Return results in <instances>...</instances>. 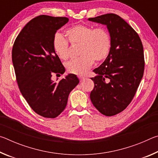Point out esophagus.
Instances as JSON below:
<instances>
[{
  "instance_id": "1",
  "label": "esophagus",
  "mask_w": 158,
  "mask_h": 158,
  "mask_svg": "<svg viewBox=\"0 0 158 158\" xmlns=\"http://www.w3.org/2000/svg\"><path fill=\"white\" fill-rule=\"evenodd\" d=\"M79 80H80V81H84V79H85V77H81V76H79Z\"/></svg>"
}]
</instances>
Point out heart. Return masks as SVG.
Returning a JSON list of instances; mask_svg holds the SVG:
<instances>
[{
    "label": "heart",
    "mask_w": 158,
    "mask_h": 158,
    "mask_svg": "<svg viewBox=\"0 0 158 158\" xmlns=\"http://www.w3.org/2000/svg\"><path fill=\"white\" fill-rule=\"evenodd\" d=\"M68 42L73 45H80L79 53L81 56L66 64L69 73L83 75L90 68L94 60L100 62L108 56L111 47V39L108 31L102 27L79 24L65 31ZM53 49L60 59L65 60L69 56L68 43L60 34L53 38Z\"/></svg>",
    "instance_id": "heart-1"
}]
</instances>
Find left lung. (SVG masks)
Returning <instances> with one entry per match:
<instances>
[{"instance_id":"8db88e82","label":"left lung","mask_w":158,"mask_h":158,"mask_svg":"<svg viewBox=\"0 0 158 158\" xmlns=\"http://www.w3.org/2000/svg\"><path fill=\"white\" fill-rule=\"evenodd\" d=\"M89 20L106 26L111 47L105 60L93 69L94 89L90 98L103 115L114 116L129 105L143 75L142 42L136 31L115 14H106Z\"/></svg>"}]
</instances>
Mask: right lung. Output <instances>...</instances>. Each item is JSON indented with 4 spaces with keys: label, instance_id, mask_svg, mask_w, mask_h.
Wrapping results in <instances>:
<instances>
[{
    "label": "right lung",
    "instance_id": "right-lung-1",
    "mask_svg": "<svg viewBox=\"0 0 158 158\" xmlns=\"http://www.w3.org/2000/svg\"><path fill=\"white\" fill-rule=\"evenodd\" d=\"M68 21L67 17L38 16L23 28L12 47L13 66L21 94L35 113L45 118H54L60 114L69 93L79 82L74 74L58 83L52 79L53 73L65 71L52 42L56 31Z\"/></svg>",
    "mask_w": 158,
    "mask_h": 158
}]
</instances>
